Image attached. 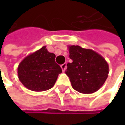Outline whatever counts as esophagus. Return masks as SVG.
Returning <instances> with one entry per match:
<instances>
[{"instance_id":"obj_1","label":"esophagus","mask_w":125,"mask_h":125,"mask_svg":"<svg viewBox=\"0 0 125 125\" xmlns=\"http://www.w3.org/2000/svg\"><path fill=\"white\" fill-rule=\"evenodd\" d=\"M66 67H67V64L66 63H64V64L61 65V69L62 70V72H65V70H66Z\"/></svg>"}]
</instances>
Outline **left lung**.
Returning a JSON list of instances; mask_svg holds the SVG:
<instances>
[{"mask_svg": "<svg viewBox=\"0 0 125 125\" xmlns=\"http://www.w3.org/2000/svg\"><path fill=\"white\" fill-rule=\"evenodd\" d=\"M70 59L66 74L72 88L83 94L95 93L108 77L109 68L106 60L98 53L79 46H68Z\"/></svg>", "mask_w": 125, "mask_h": 125, "instance_id": "obj_1", "label": "left lung"}]
</instances>
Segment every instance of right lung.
Segmentation results:
<instances>
[{
  "label": "right lung",
  "instance_id": "obj_1",
  "mask_svg": "<svg viewBox=\"0 0 125 125\" xmlns=\"http://www.w3.org/2000/svg\"><path fill=\"white\" fill-rule=\"evenodd\" d=\"M55 55L46 46L26 56L18 66V77L21 83L32 91L41 92L51 89L55 84L60 67L55 62Z\"/></svg>",
  "mask_w": 125,
  "mask_h": 125
}]
</instances>
